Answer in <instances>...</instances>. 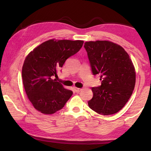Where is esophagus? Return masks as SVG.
I'll use <instances>...</instances> for the list:
<instances>
[{
	"label": "esophagus",
	"mask_w": 151,
	"mask_h": 151,
	"mask_svg": "<svg viewBox=\"0 0 151 151\" xmlns=\"http://www.w3.org/2000/svg\"><path fill=\"white\" fill-rule=\"evenodd\" d=\"M74 91H75V92H76V93H79L82 89L80 88H76V87H74Z\"/></svg>",
	"instance_id": "esophagus-1"
}]
</instances>
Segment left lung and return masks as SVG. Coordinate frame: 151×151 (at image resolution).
<instances>
[{"label": "left lung", "mask_w": 151, "mask_h": 151, "mask_svg": "<svg viewBox=\"0 0 151 151\" xmlns=\"http://www.w3.org/2000/svg\"><path fill=\"white\" fill-rule=\"evenodd\" d=\"M93 75H100L101 85L92 87L88 106L97 113L115 114L129 101L134 90L136 73L129 55L121 46L107 40L86 42Z\"/></svg>", "instance_id": "left-lung-1"}]
</instances>
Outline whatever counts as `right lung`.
Here are the masks:
<instances>
[{"label": "right lung", "instance_id": "1", "mask_svg": "<svg viewBox=\"0 0 151 151\" xmlns=\"http://www.w3.org/2000/svg\"><path fill=\"white\" fill-rule=\"evenodd\" d=\"M83 40H48L31 51L24 60L22 78L29 101L37 111L51 114L63 109L73 94L53 79L66 60L80 50Z\"/></svg>", "mask_w": 151, "mask_h": 151}]
</instances>
